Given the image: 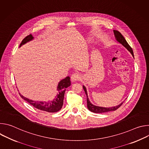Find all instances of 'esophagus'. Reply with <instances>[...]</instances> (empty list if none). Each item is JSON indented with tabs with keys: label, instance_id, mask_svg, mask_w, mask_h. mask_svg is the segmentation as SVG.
Masks as SVG:
<instances>
[{
	"label": "esophagus",
	"instance_id": "34e87169",
	"mask_svg": "<svg viewBox=\"0 0 149 149\" xmlns=\"http://www.w3.org/2000/svg\"><path fill=\"white\" fill-rule=\"evenodd\" d=\"M81 77V75L79 73H78V72H76V73H74L73 74L71 77V79L72 80V81H78L80 79Z\"/></svg>",
	"mask_w": 149,
	"mask_h": 149
}]
</instances>
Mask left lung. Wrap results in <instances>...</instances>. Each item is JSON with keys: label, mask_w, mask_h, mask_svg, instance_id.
I'll return each mask as SVG.
<instances>
[{"label": "left lung", "mask_w": 149, "mask_h": 149, "mask_svg": "<svg viewBox=\"0 0 149 149\" xmlns=\"http://www.w3.org/2000/svg\"><path fill=\"white\" fill-rule=\"evenodd\" d=\"M114 33L115 35V37L117 39V40L120 42V44H121L127 50H128L133 55V56L134 57V54H133V51L132 48H131V47L129 45V44L127 43L126 40L125 39V38L123 37V36L121 35V33L118 32V31H116L114 30ZM83 88L84 90L85 93L87 95V107L88 109L93 113H106V112H109V111H115L116 110H117L120 106L123 104V102H121L120 105H118V106H116V107H110V108H105V107H98V106H95L93 104H92L88 98V95H87V90L86 88L85 87L83 86Z\"/></svg>", "instance_id": "left-lung-1"}]
</instances>
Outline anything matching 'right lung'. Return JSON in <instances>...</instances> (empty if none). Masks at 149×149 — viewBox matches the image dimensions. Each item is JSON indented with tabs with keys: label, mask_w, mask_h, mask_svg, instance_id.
Listing matches in <instances>:
<instances>
[{
	"label": "right lung",
	"mask_w": 149,
	"mask_h": 149,
	"mask_svg": "<svg viewBox=\"0 0 149 149\" xmlns=\"http://www.w3.org/2000/svg\"><path fill=\"white\" fill-rule=\"evenodd\" d=\"M33 36L31 34L26 36L21 42L20 44V47L22 45L26 43L27 42L32 40L33 39ZM71 81L70 77H67L61 80L59 84L57 87V90L58 91V94L55 98L49 102H42V101H35L31 100H29L26 97H24L23 95L19 94L20 96L26 101L29 104L32 105L35 108L39 109L40 110L45 111L49 113H55L59 111L63 105V98H64V94L65 90L67 87L70 86Z\"/></svg>",
	"instance_id": "add662e5"
}]
</instances>
